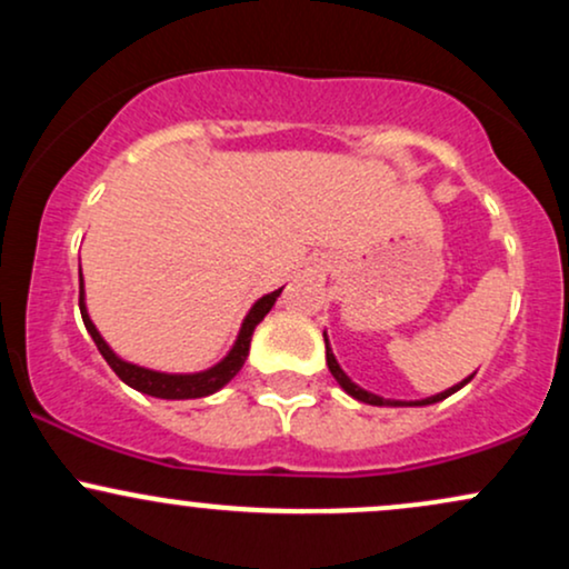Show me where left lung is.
Returning a JSON list of instances; mask_svg holds the SVG:
<instances>
[{
	"mask_svg": "<svg viewBox=\"0 0 569 569\" xmlns=\"http://www.w3.org/2000/svg\"><path fill=\"white\" fill-rule=\"evenodd\" d=\"M323 342H326V363H329V371H331V375H335V380L339 382V388H342L348 396L356 398V401L371 403V407H428V403L443 401V398H447V396L457 393V390H460L462 385L471 382V377H473V375H471V377H468V380H462L460 385H452V388L443 390V393H436V396H430V398H422V401H409V403H407V401H393V398H382V396L369 393V390L358 388V385L352 382L350 377L342 371V367H339V363H337L335 352H331V348H329V339H326V331H323Z\"/></svg>",
	"mask_w": 569,
	"mask_h": 569,
	"instance_id": "8db88e82",
	"label": "left lung"
}]
</instances>
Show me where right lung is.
<instances>
[{
    "mask_svg": "<svg viewBox=\"0 0 569 569\" xmlns=\"http://www.w3.org/2000/svg\"><path fill=\"white\" fill-rule=\"evenodd\" d=\"M280 291L283 289L264 293L262 299H257V302H253L251 310H248V316L243 318V326H240V335H238V339H234L232 350L221 358L217 367H211L206 371H194V375H166V371L143 369V367H136V363L122 361V358L117 356V352L109 348L107 342H103V337L98 335L93 321H90L88 307H84L82 270H80V312H82L84 329H88V335L93 337L98 352L107 358V363L114 369V375L120 377L126 385H130V388L139 390V393L154 396V398H171V401H181V398H202V396L217 393V390L224 388V385L230 382L240 369H243L248 348H251L253 329L264 321V316L272 310V305H276Z\"/></svg>",
    "mask_w": 569,
    "mask_h": 569,
    "instance_id": "add662e5",
    "label": "right lung"
}]
</instances>
